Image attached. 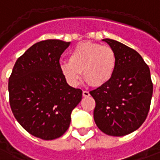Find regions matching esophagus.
Listing matches in <instances>:
<instances>
[{"label":"esophagus","mask_w":160,"mask_h":160,"mask_svg":"<svg viewBox=\"0 0 160 160\" xmlns=\"http://www.w3.org/2000/svg\"><path fill=\"white\" fill-rule=\"evenodd\" d=\"M82 95H83V97H88V96H90V93L88 91H83L82 92Z\"/></svg>","instance_id":"esophagus-1"}]
</instances>
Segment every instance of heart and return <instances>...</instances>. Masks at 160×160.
Segmentation results:
<instances>
[{
  "mask_svg": "<svg viewBox=\"0 0 160 160\" xmlns=\"http://www.w3.org/2000/svg\"><path fill=\"white\" fill-rule=\"evenodd\" d=\"M117 57L109 46L90 41L77 44L69 53V61L62 62V75L71 86H77L83 72L85 80L92 87H101L111 80L116 68Z\"/></svg>",
  "mask_w": 160,
  "mask_h": 160,
  "instance_id": "1",
  "label": "heart"
}]
</instances>
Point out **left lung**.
Wrapping results in <instances>:
<instances>
[{"label": "left lung", "mask_w": 160, "mask_h": 160, "mask_svg": "<svg viewBox=\"0 0 160 160\" xmlns=\"http://www.w3.org/2000/svg\"><path fill=\"white\" fill-rule=\"evenodd\" d=\"M114 50L116 68L111 80L90 92L95 99L97 127L111 136H125L146 120L152 97L150 69L140 54L111 39H103Z\"/></svg>", "instance_id": "left-lung-1"}]
</instances>
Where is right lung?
Segmentation results:
<instances>
[{
  "label": "right lung",
  "mask_w": 160,
  "mask_h": 160,
  "mask_svg": "<svg viewBox=\"0 0 160 160\" xmlns=\"http://www.w3.org/2000/svg\"><path fill=\"white\" fill-rule=\"evenodd\" d=\"M69 44L61 40L33 44L18 58L8 80L15 119L30 134L45 140L64 134L82 98V91L70 87L60 68L61 55Z\"/></svg>",
  "instance_id": "right-lung-1"
}]
</instances>
